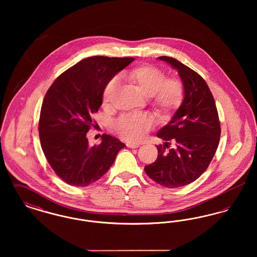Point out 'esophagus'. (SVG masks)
<instances>
[{
  "mask_svg": "<svg viewBox=\"0 0 257 257\" xmlns=\"http://www.w3.org/2000/svg\"><path fill=\"white\" fill-rule=\"evenodd\" d=\"M126 146L129 148H137V147H140L139 144H135V143H128Z\"/></svg>",
  "mask_w": 257,
  "mask_h": 257,
  "instance_id": "34e87169",
  "label": "esophagus"
}]
</instances>
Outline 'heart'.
I'll list each match as a JSON object with an SVG mask.
<instances>
[{
	"label": "heart",
	"instance_id": "obj_1",
	"mask_svg": "<svg viewBox=\"0 0 257 257\" xmlns=\"http://www.w3.org/2000/svg\"><path fill=\"white\" fill-rule=\"evenodd\" d=\"M130 83L139 86L149 98L153 106L162 112H170L177 109L184 98L183 83L176 77L166 78L165 73L153 65L143 64L122 74ZM118 87L116 78H111L105 85L102 93V105L110 108L113 103ZM154 121L151 116L143 112L124 114L113 123L114 131L128 142L142 141Z\"/></svg>",
	"mask_w": 257,
	"mask_h": 257
}]
</instances>
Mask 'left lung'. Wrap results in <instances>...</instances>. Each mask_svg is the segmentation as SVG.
<instances>
[{
	"instance_id": "8db88e82",
	"label": "left lung",
	"mask_w": 257,
	"mask_h": 257,
	"mask_svg": "<svg viewBox=\"0 0 257 257\" xmlns=\"http://www.w3.org/2000/svg\"><path fill=\"white\" fill-rule=\"evenodd\" d=\"M158 60L178 71L184 99L171 121L157 133L166 143L156 146L158 157L145 171L161 186L179 188L196 181L206 171L219 146L220 120L214 97L199 74L171 57Z\"/></svg>"
}]
</instances>
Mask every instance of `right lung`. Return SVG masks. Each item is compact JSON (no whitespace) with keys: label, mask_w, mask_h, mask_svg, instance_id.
<instances>
[{"label":"right lung","mask_w":257,"mask_h":257,"mask_svg":"<svg viewBox=\"0 0 257 257\" xmlns=\"http://www.w3.org/2000/svg\"><path fill=\"white\" fill-rule=\"evenodd\" d=\"M134 60L86 58L61 74L46 92L38 123L40 144L51 168L65 183L86 187L97 181L125 147L106 134L100 145L89 147L86 133L102 105L104 86Z\"/></svg>","instance_id":"1"}]
</instances>
